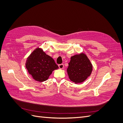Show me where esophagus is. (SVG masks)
Masks as SVG:
<instances>
[{
    "mask_svg": "<svg viewBox=\"0 0 123 123\" xmlns=\"http://www.w3.org/2000/svg\"><path fill=\"white\" fill-rule=\"evenodd\" d=\"M58 66H59V69H63V68H64V65H63V64H60V65H58Z\"/></svg>",
    "mask_w": 123,
    "mask_h": 123,
    "instance_id": "esophagus-1",
    "label": "esophagus"
}]
</instances>
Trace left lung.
<instances>
[{
  "label": "left lung",
  "instance_id": "8db88e82",
  "mask_svg": "<svg viewBox=\"0 0 123 123\" xmlns=\"http://www.w3.org/2000/svg\"><path fill=\"white\" fill-rule=\"evenodd\" d=\"M67 69L70 80L75 84L82 83L91 74L92 64L87 55L81 53L71 57Z\"/></svg>",
  "mask_w": 123,
  "mask_h": 123
}]
</instances>
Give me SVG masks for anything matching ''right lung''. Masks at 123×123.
<instances>
[{
    "instance_id": "add662e5",
    "label": "right lung",
    "mask_w": 123,
    "mask_h": 123,
    "mask_svg": "<svg viewBox=\"0 0 123 123\" xmlns=\"http://www.w3.org/2000/svg\"><path fill=\"white\" fill-rule=\"evenodd\" d=\"M25 66L32 78L40 82L47 80L52 71L59 68L53 58L39 47L28 57Z\"/></svg>"
}]
</instances>
